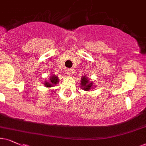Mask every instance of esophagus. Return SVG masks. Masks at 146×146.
Listing matches in <instances>:
<instances>
[{"instance_id":"1","label":"esophagus","mask_w":146,"mask_h":146,"mask_svg":"<svg viewBox=\"0 0 146 146\" xmlns=\"http://www.w3.org/2000/svg\"><path fill=\"white\" fill-rule=\"evenodd\" d=\"M66 73L68 75H71L73 73V69H71V68H66Z\"/></svg>"}]
</instances>
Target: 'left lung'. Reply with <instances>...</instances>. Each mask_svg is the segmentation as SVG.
Listing matches in <instances>:
<instances>
[{
    "mask_svg": "<svg viewBox=\"0 0 146 146\" xmlns=\"http://www.w3.org/2000/svg\"><path fill=\"white\" fill-rule=\"evenodd\" d=\"M81 84L82 86L84 87V90H89L93 88V83L88 82V80L85 76L82 78Z\"/></svg>",
    "mask_w": 146,
    "mask_h": 146,
    "instance_id": "1",
    "label": "left lung"
}]
</instances>
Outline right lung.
Wrapping results in <instances>:
<instances>
[{
    "label": "right lung",
    "mask_w": 146,
    "mask_h": 146,
    "mask_svg": "<svg viewBox=\"0 0 146 146\" xmlns=\"http://www.w3.org/2000/svg\"><path fill=\"white\" fill-rule=\"evenodd\" d=\"M49 82H45V86L46 87H52L54 85H56L58 82V78L57 76H51L50 78Z\"/></svg>",
    "instance_id": "1"
}]
</instances>
